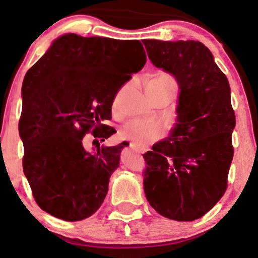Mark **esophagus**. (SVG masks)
I'll use <instances>...</instances> for the list:
<instances>
[{"label": "esophagus", "mask_w": 258, "mask_h": 258, "mask_svg": "<svg viewBox=\"0 0 258 258\" xmlns=\"http://www.w3.org/2000/svg\"><path fill=\"white\" fill-rule=\"evenodd\" d=\"M130 147H131L133 151H137V152H142V150L138 149V147H137L135 144H130Z\"/></svg>", "instance_id": "1"}]
</instances>
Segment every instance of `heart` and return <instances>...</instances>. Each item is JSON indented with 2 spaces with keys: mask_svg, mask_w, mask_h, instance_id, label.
Instances as JSON below:
<instances>
[{
  "mask_svg": "<svg viewBox=\"0 0 258 258\" xmlns=\"http://www.w3.org/2000/svg\"><path fill=\"white\" fill-rule=\"evenodd\" d=\"M147 88L157 93L169 92L173 94L177 88V80L172 74L167 72H160L147 84ZM118 99L119 97H116L114 104L118 102ZM119 133L122 139L130 140L135 145L143 147L159 140L164 136L165 127L157 121L133 119L122 125Z\"/></svg>",
  "mask_w": 258,
  "mask_h": 258,
  "instance_id": "heart-1",
  "label": "heart"
}]
</instances>
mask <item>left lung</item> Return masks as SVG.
Wrapping results in <instances>:
<instances>
[{
	"instance_id": "obj_1",
	"label": "left lung",
	"mask_w": 258,
	"mask_h": 258,
	"mask_svg": "<svg viewBox=\"0 0 258 258\" xmlns=\"http://www.w3.org/2000/svg\"><path fill=\"white\" fill-rule=\"evenodd\" d=\"M143 43L151 62L172 74L180 87L176 126L144 154L146 199L164 217L195 221L228 187L236 125L228 78L199 41Z\"/></svg>"
}]
</instances>
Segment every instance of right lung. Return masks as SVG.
<instances>
[{
  "mask_svg": "<svg viewBox=\"0 0 258 258\" xmlns=\"http://www.w3.org/2000/svg\"><path fill=\"white\" fill-rule=\"evenodd\" d=\"M138 40L61 36L27 72L22 85L19 132L22 165L33 197L43 211L68 222L95 214L126 144L100 147L115 130L112 104L120 87L144 67ZM91 133L97 151L84 150Z\"/></svg>",
  "mask_w": 258,
  "mask_h": 258,
  "instance_id": "1",
  "label": "right lung"
}]
</instances>
